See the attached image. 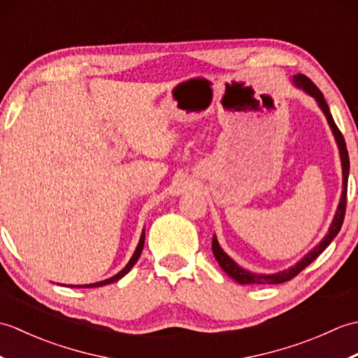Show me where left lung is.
<instances>
[{
    "label": "left lung",
    "instance_id": "1",
    "mask_svg": "<svg viewBox=\"0 0 358 358\" xmlns=\"http://www.w3.org/2000/svg\"><path fill=\"white\" fill-rule=\"evenodd\" d=\"M294 85L303 89L305 92L310 96L315 98V101L320 106V109L323 110V113L326 115V120H328V123L332 129V134L336 136V141H337V146L340 150V158H341V169H343V192H341V199L338 203V208L336 212V217H334L332 223L329 226V231L328 234L324 235V238L318 243V245L310 250L308 255H305L301 258V260L296 263L292 268H289L286 271H281L277 273H271V275H264V273H254V272H249L246 269L240 268V266L235 263L232 258L227 255L224 250L220 248L218 245V240L214 235V238H212V252H214V257L217 258L218 264L222 266V269L229 275L231 278H234L237 283L240 285H280V283H285V281L292 280L295 275H299V273L313 263L315 258L320 255L323 250L331 245V241L337 237V234L341 229V224H343V220H345V212H346V194H348V175H349V155H348V149H346V143L343 135H341L340 129L337 127L336 121H334L331 112H329V106L326 103L323 94L320 92V89H318L313 81H310L306 75L299 73L294 77Z\"/></svg>",
    "mask_w": 358,
    "mask_h": 358
}]
</instances>
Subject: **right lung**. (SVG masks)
Here are the masks:
<instances>
[{"label":"right lung","instance_id":"obj_1","mask_svg":"<svg viewBox=\"0 0 358 358\" xmlns=\"http://www.w3.org/2000/svg\"><path fill=\"white\" fill-rule=\"evenodd\" d=\"M143 246H144V232L141 234V238H140V241H138V246H136V249H135V252H134V255H132L131 260H129V263L124 266V269H121L118 273H115V275L110 277V278H108V280L98 281V283H90V285H77V286H71V287H100V286L110 285V283H113V281H117V280H120V278H123V277L126 275V273L134 268V264H135L136 262H138V258H140V255H141V250H143Z\"/></svg>","mask_w":358,"mask_h":358}]
</instances>
